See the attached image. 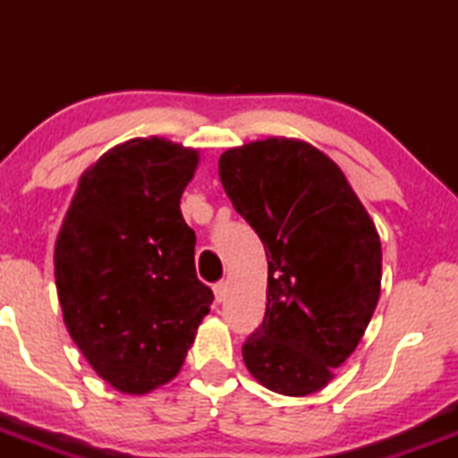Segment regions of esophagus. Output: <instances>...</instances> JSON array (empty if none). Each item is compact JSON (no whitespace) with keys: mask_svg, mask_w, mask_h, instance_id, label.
I'll return each instance as SVG.
<instances>
[{"mask_svg":"<svg viewBox=\"0 0 458 458\" xmlns=\"http://www.w3.org/2000/svg\"><path fill=\"white\" fill-rule=\"evenodd\" d=\"M213 293H215V301L222 303L225 299V293H228V286H225V282H217L213 286Z\"/></svg>","mask_w":458,"mask_h":458,"instance_id":"34e87169","label":"esophagus"}]
</instances>
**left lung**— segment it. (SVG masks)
I'll use <instances>...</instances> for the list:
<instances>
[{
	"instance_id": "1",
	"label": "left lung",
	"mask_w": 458,
	"mask_h": 458,
	"mask_svg": "<svg viewBox=\"0 0 458 458\" xmlns=\"http://www.w3.org/2000/svg\"><path fill=\"white\" fill-rule=\"evenodd\" d=\"M219 181L265 245L267 312L243 344L260 386L323 390L381 295V239L338 163L312 144L267 138L219 157Z\"/></svg>"
}]
</instances>
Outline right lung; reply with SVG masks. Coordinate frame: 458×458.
<instances>
[{"instance_id": "add662e5", "label": "right lung", "mask_w": 458, "mask_h": 458, "mask_svg": "<svg viewBox=\"0 0 458 458\" xmlns=\"http://www.w3.org/2000/svg\"><path fill=\"white\" fill-rule=\"evenodd\" d=\"M196 148L163 138L114 146L81 178L55 239L62 317L101 379L141 396L181 372L213 303L196 276L181 196Z\"/></svg>"}]
</instances>
